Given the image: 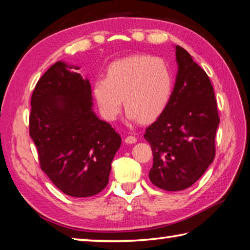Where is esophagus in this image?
I'll return each instance as SVG.
<instances>
[{
    "label": "esophagus",
    "instance_id": "1",
    "mask_svg": "<svg viewBox=\"0 0 250 250\" xmlns=\"http://www.w3.org/2000/svg\"><path fill=\"white\" fill-rule=\"evenodd\" d=\"M125 143H129V145H132V143L137 142V138L134 137V135H128V137L125 138Z\"/></svg>",
    "mask_w": 250,
    "mask_h": 250
}]
</instances>
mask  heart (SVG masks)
Instances as JSON below:
<instances>
[{"mask_svg": "<svg viewBox=\"0 0 250 250\" xmlns=\"http://www.w3.org/2000/svg\"><path fill=\"white\" fill-rule=\"evenodd\" d=\"M174 75L162 58L137 55L112 62L105 79H97L92 95L105 120L119 115L124 99L128 117L149 122L158 118L171 99Z\"/></svg>", "mask_w": 250, "mask_h": 250, "instance_id": "obj_1", "label": "heart"}]
</instances>
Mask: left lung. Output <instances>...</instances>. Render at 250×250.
Returning a JSON list of instances; mask_svg holds the SVG:
<instances>
[{
  "mask_svg": "<svg viewBox=\"0 0 250 250\" xmlns=\"http://www.w3.org/2000/svg\"><path fill=\"white\" fill-rule=\"evenodd\" d=\"M174 89L167 108L146 129L153 153L149 177L166 191H182L204 174L216 153L217 101L208 76L181 46Z\"/></svg>",
  "mask_w": 250,
  "mask_h": 250,
  "instance_id": "8db88e82",
  "label": "left lung"
}]
</instances>
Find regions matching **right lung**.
I'll return each mask as SVG.
<instances>
[{
  "label": "right lung",
  "mask_w": 250,
  "mask_h": 250,
  "mask_svg": "<svg viewBox=\"0 0 250 250\" xmlns=\"http://www.w3.org/2000/svg\"><path fill=\"white\" fill-rule=\"evenodd\" d=\"M91 99L89 82L62 62L42 76L31 98L28 128L40 167L74 197L103 191L121 146L119 133L91 110Z\"/></svg>",
  "instance_id": "obj_1"
}]
</instances>
